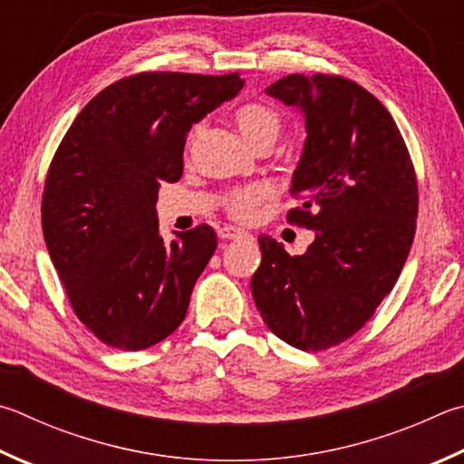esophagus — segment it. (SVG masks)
<instances>
[{
    "instance_id": "esophagus-1",
    "label": "esophagus",
    "mask_w": 464,
    "mask_h": 464,
    "mask_svg": "<svg viewBox=\"0 0 464 464\" xmlns=\"http://www.w3.org/2000/svg\"><path fill=\"white\" fill-rule=\"evenodd\" d=\"M246 235L247 233L239 229V227L225 225V227H221V229H218V237H221V239H241V237H246Z\"/></svg>"
}]
</instances>
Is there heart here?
<instances>
[{"label":"heart","instance_id":"b5f03b06","mask_svg":"<svg viewBox=\"0 0 464 464\" xmlns=\"http://www.w3.org/2000/svg\"><path fill=\"white\" fill-rule=\"evenodd\" d=\"M235 123H237V130L247 144L259 150L264 146H274L277 136L282 131V120L272 107L266 103H257V101H249V103H243L237 111H235ZM200 131H203V125H195V130L190 131L188 146H192ZM269 197L267 187H249L241 190H233L231 195L225 198V208L233 218H239V221H246L251 218L256 213V208L264 198Z\"/></svg>","mask_w":464,"mask_h":464}]
</instances>
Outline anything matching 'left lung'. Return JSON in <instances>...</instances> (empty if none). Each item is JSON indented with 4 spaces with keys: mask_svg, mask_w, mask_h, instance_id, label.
I'll use <instances>...</instances> for the list:
<instances>
[{
    "mask_svg": "<svg viewBox=\"0 0 464 464\" xmlns=\"http://www.w3.org/2000/svg\"><path fill=\"white\" fill-rule=\"evenodd\" d=\"M304 115L288 221L316 231L304 256L261 235L251 294L269 331L302 351L355 334L392 292L418 218L414 164L390 111L334 74H288L266 89Z\"/></svg>",
    "mask_w": 464,
    "mask_h": 464,
    "instance_id": "8db88e82",
    "label": "left lung"
}]
</instances>
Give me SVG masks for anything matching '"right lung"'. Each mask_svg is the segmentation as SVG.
Instances as JSON below:
<instances>
[{"label":"right lung","mask_w":464,"mask_h":464,"mask_svg":"<svg viewBox=\"0 0 464 464\" xmlns=\"http://www.w3.org/2000/svg\"><path fill=\"white\" fill-rule=\"evenodd\" d=\"M239 72H140L77 115L50 162L42 231L74 314L109 347L148 349L187 316L217 249L198 225L164 243L158 188L179 182L192 123L243 87Z\"/></svg>","instance_id":"obj_1"}]
</instances>
